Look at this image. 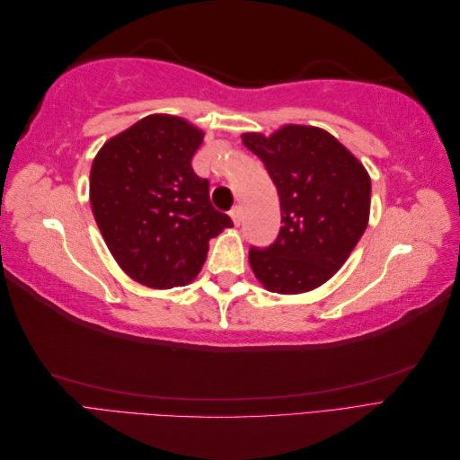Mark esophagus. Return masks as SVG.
I'll list each match as a JSON object with an SVG mask.
<instances>
[{"label":"esophagus","instance_id":"esophagus-1","mask_svg":"<svg viewBox=\"0 0 460 460\" xmlns=\"http://www.w3.org/2000/svg\"><path fill=\"white\" fill-rule=\"evenodd\" d=\"M230 217H232V220H234V225H240L242 218H243V211H242V207H234L232 211H230Z\"/></svg>","mask_w":460,"mask_h":460}]
</instances>
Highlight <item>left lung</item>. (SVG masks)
<instances>
[{
  "label": "left lung",
  "mask_w": 460,
  "mask_h": 460,
  "mask_svg": "<svg viewBox=\"0 0 460 460\" xmlns=\"http://www.w3.org/2000/svg\"><path fill=\"white\" fill-rule=\"evenodd\" d=\"M280 198L282 228L269 247L249 249V264L274 294H303L340 270L365 234L370 178L326 130L289 124L270 137L243 134Z\"/></svg>",
  "instance_id": "obj_1"
}]
</instances>
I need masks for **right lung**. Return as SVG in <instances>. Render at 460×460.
Returning a JSON list of instances; mask_svg holds the SVG:
<instances>
[{
	"label": "right lung",
	"instance_id": "add662e5",
	"mask_svg": "<svg viewBox=\"0 0 460 460\" xmlns=\"http://www.w3.org/2000/svg\"><path fill=\"white\" fill-rule=\"evenodd\" d=\"M203 132L149 115L100 149L90 172L97 226L120 269L149 288H178L203 267L208 240L234 226L191 169Z\"/></svg>",
	"mask_w": 460,
	"mask_h": 460
}]
</instances>
